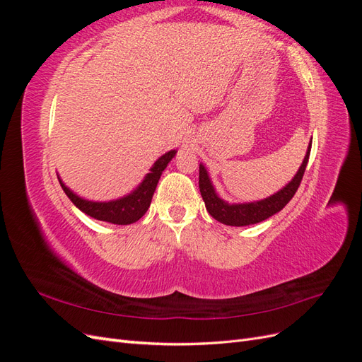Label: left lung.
Here are the masks:
<instances>
[{"mask_svg": "<svg viewBox=\"0 0 362 362\" xmlns=\"http://www.w3.org/2000/svg\"><path fill=\"white\" fill-rule=\"evenodd\" d=\"M311 152V144L306 149V156L300 164L299 170L296 172L293 180L284 185L281 190L273 193L264 199L254 201V202H238V204H229L228 201L222 199L221 196L217 194L214 185L211 182L210 175H208L204 164H199V190L201 196L205 202L206 211L210 213L217 222L229 226H247V225H255L259 223L266 218L272 217L273 214L279 213L284 206H286L294 193L298 192L300 181L303 178L305 168L308 164Z\"/></svg>", "mask_w": 362, "mask_h": 362, "instance_id": "1", "label": "left lung"}]
</instances>
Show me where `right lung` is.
Listing matches in <instances>:
<instances>
[{"label": "right lung", "mask_w": 362, "mask_h": 362, "mask_svg": "<svg viewBox=\"0 0 362 362\" xmlns=\"http://www.w3.org/2000/svg\"><path fill=\"white\" fill-rule=\"evenodd\" d=\"M175 156H177V149H172L166 152V154H163L154 164H152L149 173L145 175V178L141 180V182L133 192L112 201L84 199L75 192H72L68 185L62 181L59 175L57 178L60 181L63 192L68 194V198L72 201V204L87 216L96 218V221H103L115 225H131L137 222L140 217H144L148 211L161 173L168 168V164L172 161Z\"/></svg>", "instance_id": "obj_1"}]
</instances>
